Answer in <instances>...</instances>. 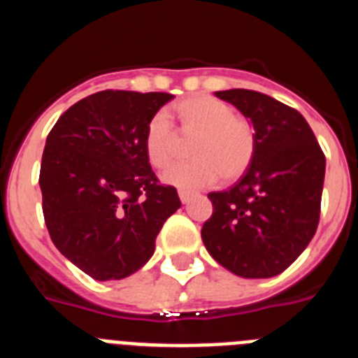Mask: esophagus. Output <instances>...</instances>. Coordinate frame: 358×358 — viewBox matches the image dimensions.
Returning <instances> with one entry per match:
<instances>
[{
  "label": "esophagus",
  "instance_id": "esophagus-1",
  "mask_svg": "<svg viewBox=\"0 0 358 358\" xmlns=\"http://www.w3.org/2000/svg\"><path fill=\"white\" fill-rule=\"evenodd\" d=\"M192 197H194V194H192V192H188V190H179V199H181L182 204L190 203Z\"/></svg>",
  "mask_w": 358,
  "mask_h": 358
}]
</instances>
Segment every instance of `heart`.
Segmentation results:
<instances>
[{
	"mask_svg": "<svg viewBox=\"0 0 358 358\" xmlns=\"http://www.w3.org/2000/svg\"><path fill=\"white\" fill-rule=\"evenodd\" d=\"M179 121L185 137H194L190 155L194 161L176 164L163 173V182L182 190H197L215 185L221 176L234 181L252 164L257 139L246 119L235 108L213 96H192L179 101L168 112ZM145 154L154 168H166L179 154V137L170 119L155 114L145 130Z\"/></svg>",
	"mask_w": 358,
	"mask_h": 358,
	"instance_id": "obj_1",
	"label": "heart"
}]
</instances>
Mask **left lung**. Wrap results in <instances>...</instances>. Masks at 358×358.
<instances>
[{"mask_svg":"<svg viewBox=\"0 0 358 358\" xmlns=\"http://www.w3.org/2000/svg\"><path fill=\"white\" fill-rule=\"evenodd\" d=\"M248 119L257 148L231 188L212 192L201 237L221 266L244 279H270L301 255L317 231L326 157L295 108L255 90L215 92Z\"/></svg>","mask_w":358,"mask_h":358,"instance_id":"1","label":"left lung"}]
</instances>
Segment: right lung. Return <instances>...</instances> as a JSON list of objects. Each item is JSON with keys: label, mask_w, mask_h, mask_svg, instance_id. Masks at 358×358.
Masks as SVG:
<instances>
[{"label": "right lung", "mask_w": 358, "mask_h": 358, "mask_svg": "<svg viewBox=\"0 0 358 358\" xmlns=\"http://www.w3.org/2000/svg\"><path fill=\"white\" fill-rule=\"evenodd\" d=\"M164 92L103 90L78 101L47 137L39 186L52 243L96 280L136 273L181 208L145 154L146 124L172 101Z\"/></svg>", "instance_id": "obj_1"}]
</instances>
